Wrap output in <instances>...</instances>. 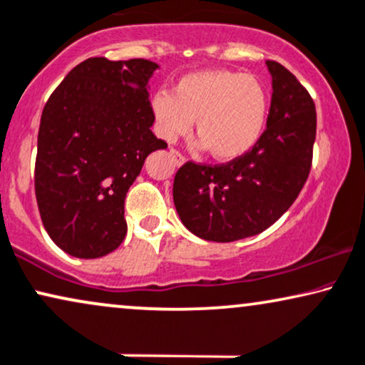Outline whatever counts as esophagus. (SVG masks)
I'll list each match as a JSON object with an SVG mask.
<instances>
[{
	"label": "esophagus",
	"mask_w": 365,
	"mask_h": 365,
	"mask_svg": "<svg viewBox=\"0 0 365 365\" xmlns=\"http://www.w3.org/2000/svg\"><path fill=\"white\" fill-rule=\"evenodd\" d=\"M170 156H172L173 161H175V165H177V167H180V165L185 163V156H183L182 153H180V151H177L175 148L170 150Z\"/></svg>",
	"instance_id": "obj_1"
}]
</instances>
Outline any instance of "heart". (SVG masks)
Instances as JSON below:
<instances>
[{"instance_id":"obj_1","label":"heart","mask_w":365,"mask_h":365,"mask_svg":"<svg viewBox=\"0 0 365 365\" xmlns=\"http://www.w3.org/2000/svg\"><path fill=\"white\" fill-rule=\"evenodd\" d=\"M158 135L175 141L195 119V136L214 160L230 161L256 145L267 118V92L251 73L202 71L182 77L173 92L151 99Z\"/></svg>"}]
</instances>
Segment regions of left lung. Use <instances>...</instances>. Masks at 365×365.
<instances>
[{"mask_svg":"<svg viewBox=\"0 0 365 365\" xmlns=\"http://www.w3.org/2000/svg\"><path fill=\"white\" fill-rule=\"evenodd\" d=\"M273 96L266 129L246 155L220 165L187 161L173 202L185 227L214 242L256 236L292 207L312 168L315 103L288 68L267 60Z\"/></svg>","mask_w":365,"mask_h":365,"instance_id":"8db88e82","label":"left lung"}]
</instances>
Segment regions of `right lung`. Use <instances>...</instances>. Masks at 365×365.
Masks as SVG:
<instances>
[{
    "mask_svg": "<svg viewBox=\"0 0 365 365\" xmlns=\"http://www.w3.org/2000/svg\"><path fill=\"white\" fill-rule=\"evenodd\" d=\"M158 68L145 58L92 57L67 73L40 119L35 195L41 222L67 255L94 259L126 236L124 200L151 151L148 91Z\"/></svg>",
    "mask_w": 365,
    "mask_h": 365,
    "instance_id": "1",
    "label": "right lung"
}]
</instances>
